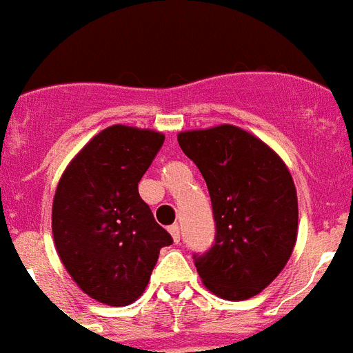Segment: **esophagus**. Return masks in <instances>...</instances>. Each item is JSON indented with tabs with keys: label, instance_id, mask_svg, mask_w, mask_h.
Instances as JSON below:
<instances>
[{
	"label": "esophagus",
	"instance_id": "34e87169",
	"mask_svg": "<svg viewBox=\"0 0 353 353\" xmlns=\"http://www.w3.org/2000/svg\"><path fill=\"white\" fill-rule=\"evenodd\" d=\"M168 230H170L171 236H173L174 244H179V242H180V226H179V224H173V226H170Z\"/></svg>",
	"mask_w": 353,
	"mask_h": 353
}]
</instances>
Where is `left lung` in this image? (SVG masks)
<instances>
[{
	"label": "left lung",
	"instance_id": "obj_1",
	"mask_svg": "<svg viewBox=\"0 0 353 353\" xmlns=\"http://www.w3.org/2000/svg\"><path fill=\"white\" fill-rule=\"evenodd\" d=\"M183 154L203 174L215 240L194 265L203 285L226 301H245L285 269L297 240L295 183L281 157L235 125L179 134Z\"/></svg>",
	"mask_w": 353,
	"mask_h": 353
}]
</instances>
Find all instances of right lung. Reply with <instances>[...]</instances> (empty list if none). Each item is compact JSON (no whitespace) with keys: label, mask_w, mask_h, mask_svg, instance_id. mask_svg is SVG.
Instances as JSON below:
<instances>
[{"label":"right lung","mask_w":353,"mask_h":353,"mask_svg":"<svg viewBox=\"0 0 353 353\" xmlns=\"http://www.w3.org/2000/svg\"><path fill=\"white\" fill-rule=\"evenodd\" d=\"M162 143L155 130L108 127L72 159L56 189V251L77 286L102 304L141 297L159 251L173 244L138 191Z\"/></svg>","instance_id":"obj_1"}]
</instances>
